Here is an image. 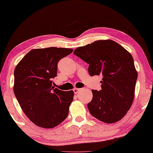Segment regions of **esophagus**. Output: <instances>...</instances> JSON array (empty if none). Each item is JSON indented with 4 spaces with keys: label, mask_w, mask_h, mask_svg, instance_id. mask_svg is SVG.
I'll return each mask as SVG.
<instances>
[{
    "label": "esophagus",
    "mask_w": 153,
    "mask_h": 153,
    "mask_svg": "<svg viewBox=\"0 0 153 153\" xmlns=\"http://www.w3.org/2000/svg\"><path fill=\"white\" fill-rule=\"evenodd\" d=\"M79 89H77V88H75V89H74V90H73V91H74V94H78V92L79 91Z\"/></svg>",
    "instance_id": "34e87169"
}]
</instances>
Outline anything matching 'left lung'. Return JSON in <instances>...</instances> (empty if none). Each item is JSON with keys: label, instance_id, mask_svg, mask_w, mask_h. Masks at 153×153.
I'll list each match as a JSON object with an SVG mask.
<instances>
[{"label": "left lung", "instance_id": "1", "mask_svg": "<svg viewBox=\"0 0 153 153\" xmlns=\"http://www.w3.org/2000/svg\"><path fill=\"white\" fill-rule=\"evenodd\" d=\"M89 64L91 76L102 75V89H92L93 98L87 104L95 118L113 123L127 114L133 103L137 73L133 57L112 40L96 41L74 51Z\"/></svg>", "mask_w": 153, "mask_h": 153}]
</instances>
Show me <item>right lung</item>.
Listing matches in <instances>:
<instances>
[{
  "label": "right lung",
  "instance_id": "obj_1",
  "mask_svg": "<svg viewBox=\"0 0 153 153\" xmlns=\"http://www.w3.org/2000/svg\"><path fill=\"white\" fill-rule=\"evenodd\" d=\"M72 49L49 47L29 51L14 71L13 91L22 111L36 126L53 128L66 119L73 91L54 88L57 63Z\"/></svg>",
  "mask_w": 153,
  "mask_h": 153
}]
</instances>
